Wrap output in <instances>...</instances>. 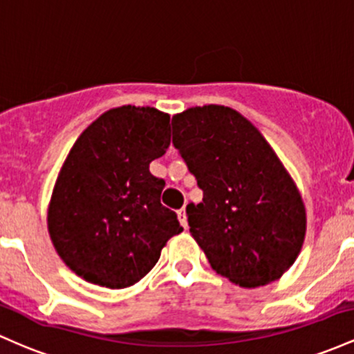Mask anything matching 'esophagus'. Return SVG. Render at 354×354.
Listing matches in <instances>:
<instances>
[{"mask_svg": "<svg viewBox=\"0 0 354 354\" xmlns=\"http://www.w3.org/2000/svg\"><path fill=\"white\" fill-rule=\"evenodd\" d=\"M177 216H178V221H180V224L184 225V227H187V214H185V205L180 210H177Z\"/></svg>", "mask_w": 354, "mask_h": 354, "instance_id": "esophagus-1", "label": "esophagus"}]
</instances>
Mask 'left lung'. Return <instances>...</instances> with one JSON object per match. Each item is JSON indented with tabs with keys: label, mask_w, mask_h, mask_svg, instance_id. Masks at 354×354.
<instances>
[{
	"label": "left lung",
	"mask_w": 354,
	"mask_h": 354,
	"mask_svg": "<svg viewBox=\"0 0 354 354\" xmlns=\"http://www.w3.org/2000/svg\"><path fill=\"white\" fill-rule=\"evenodd\" d=\"M172 144L204 192L185 210L214 271L242 288L279 279L303 248L306 209L263 133L229 106L204 105L174 115Z\"/></svg>",
	"instance_id": "1"
}]
</instances>
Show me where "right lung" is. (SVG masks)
Returning a JSON list of instances; mask_svg holds the SVG:
<instances>
[{"label": "right lung", "mask_w": 354, "mask_h": 354, "mask_svg": "<svg viewBox=\"0 0 354 354\" xmlns=\"http://www.w3.org/2000/svg\"><path fill=\"white\" fill-rule=\"evenodd\" d=\"M169 122L152 106L109 110L83 130L59 170L50 237L63 263L91 284L138 283L167 241L184 230L160 204L165 182L149 170L169 149Z\"/></svg>", "instance_id": "obj_1"}]
</instances>
